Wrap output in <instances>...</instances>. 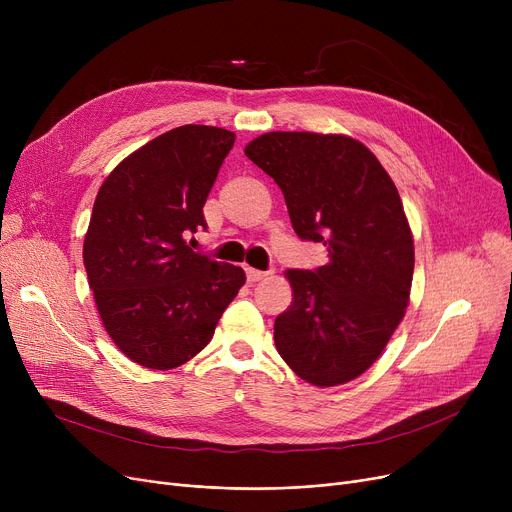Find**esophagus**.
<instances>
[{
    "label": "esophagus",
    "mask_w": 512,
    "mask_h": 512,
    "mask_svg": "<svg viewBox=\"0 0 512 512\" xmlns=\"http://www.w3.org/2000/svg\"><path fill=\"white\" fill-rule=\"evenodd\" d=\"M247 280L251 282V284H255V282H259V280H265L267 276H270V272H261V270H255V267H247Z\"/></svg>",
    "instance_id": "1"
}]
</instances>
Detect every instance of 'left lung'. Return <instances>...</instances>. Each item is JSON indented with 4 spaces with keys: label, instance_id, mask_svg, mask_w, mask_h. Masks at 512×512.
I'll list each match as a JSON object with an SVG mask.
<instances>
[{
    "label": "left lung",
    "instance_id": "obj_1",
    "mask_svg": "<svg viewBox=\"0 0 512 512\" xmlns=\"http://www.w3.org/2000/svg\"><path fill=\"white\" fill-rule=\"evenodd\" d=\"M245 155L282 188L294 232L328 251L315 272H286L278 353L313 386L351 382L378 361L411 297L413 232L396 186L346 134L265 132Z\"/></svg>",
    "mask_w": 512,
    "mask_h": 512
}]
</instances>
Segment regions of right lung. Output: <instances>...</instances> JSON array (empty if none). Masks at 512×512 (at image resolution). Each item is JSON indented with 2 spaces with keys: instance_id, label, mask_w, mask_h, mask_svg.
I'll return each instance as SVG.
<instances>
[{
  "instance_id": "obj_1",
  "label": "right lung",
  "mask_w": 512,
  "mask_h": 512,
  "mask_svg": "<svg viewBox=\"0 0 512 512\" xmlns=\"http://www.w3.org/2000/svg\"><path fill=\"white\" fill-rule=\"evenodd\" d=\"M234 132L186 124L132 151L95 197L83 261L101 324L147 369H174L213 338L245 284L242 267L186 245L205 228L203 205Z\"/></svg>"
}]
</instances>
